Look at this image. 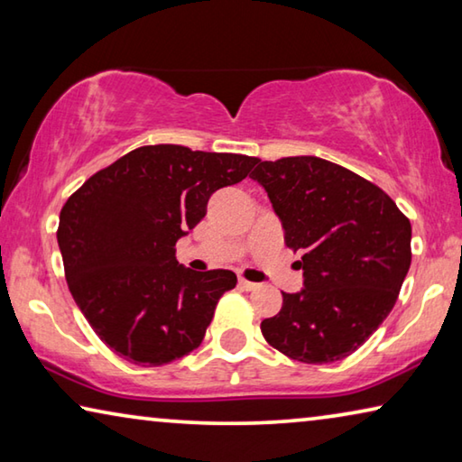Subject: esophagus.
<instances>
[{"label": "esophagus", "instance_id": "obj_1", "mask_svg": "<svg viewBox=\"0 0 462 462\" xmlns=\"http://www.w3.org/2000/svg\"><path fill=\"white\" fill-rule=\"evenodd\" d=\"M238 285H240L242 289H246V291H253V289L259 287L256 283H253V281H246L245 277H240V279H238Z\"/></svg>", "mask_w": 462, "mask_h": 462}]
</instances>
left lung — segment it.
<instances>
[{
	"mask_svg": "<svg viewBox=\"0 0 462 462\" xmlns=\"http://www.w3.org/2000/svg\"><path fill=\"white\" fill-rule=\"evenodd\" d=\"M301 250L303 289L283 293L264 340L293 361L334 363L353 355L393 310L411 263V224L361 175L319 156L256 161L253 171Z\"/></svg>",
	"mask_w": 462,
	"mask_h": 462,
	"instance_id": "obj_1",
	"label": "left lung"
}]
</instances>
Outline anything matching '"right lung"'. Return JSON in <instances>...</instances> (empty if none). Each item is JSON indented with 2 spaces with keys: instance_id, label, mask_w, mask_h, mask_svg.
Instances as JSON below:
<instances>
[{
  "instance_id": "right-lung-1",
  "label": "right lung",
  "mask_w": 462,
  "mask_h": 462,
  "mask_svg": "<svg viewBox=\"0 0 462 462\" xmlns=\"http://www.w3.org/2000/svg\"><path fill=\"white\" fill-rule=\"evenodd\" d=\"M254 156L140 146L89 177L60 209L59 248L81 314L116 355L159 366L201 344L232 271L179 264L177 240L212 193L240 183Z\"/></svg>"
}]
</instances>
